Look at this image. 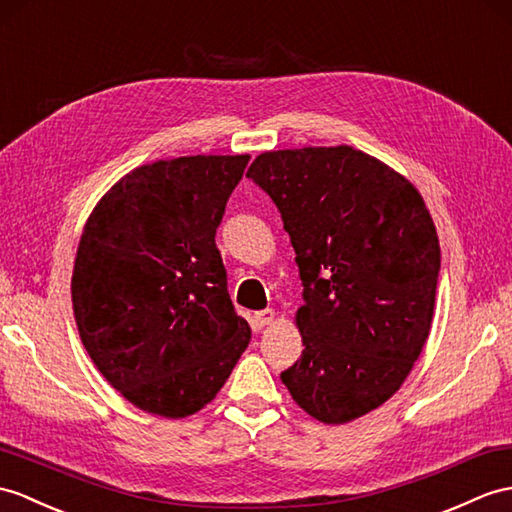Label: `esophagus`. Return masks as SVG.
<instances>
[{
	"instance_id": "esophagus-1",
	"label": "esophagus",
	"mask_w": 512,
	"mask_h": 512,
	"mask_svg": "<svg viewBox=\"0 0 512 512\" xmlns=\"http://www.w3.org/2000/svg\"><path fill=\"white\" fill-rule=\"evenodd\" d=\"M272 320H275V312H272V310H261V312H255V314H253V323H255L259 329L270 325Z\"/></svg>"
}]
</instances>
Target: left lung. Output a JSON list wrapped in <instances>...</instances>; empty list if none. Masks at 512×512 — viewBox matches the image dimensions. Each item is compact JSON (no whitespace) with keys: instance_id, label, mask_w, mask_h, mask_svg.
I'll return each mask as SVG.
<instances>
[{"instance_id":"left-lung-1","label":"left lung","mask_w":512,"mask_h":512,"mask_svg":"<svg viewBox=\"0 0 512 512\" xmlns=\"http://www.w3.org/2000/svg\"><path fill=\"white\" fill-rule=\"evenodd\" d=\"M248 178L275 202L303 281V353L281 382L340 425L388 401L430 336L441 246L408 178L351 146L272 150Z\"/></svg>"}]
</instances>
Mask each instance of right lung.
I'll return each instance as SVG.
<instances>
[{"label": "right lung", "mask_w": 512, "mask_h": 512, "mask_svg": "<svg viewBox=\"0 0 512 512\" xmlns=\"http://www.w3.org/2000/svg\"><path fill=\"white\" fill-rule=\"evenodd\" d=\"M248 154L178 157L126 174L82 231L71 303L93 364L150 414L205 408L251 340L216 246Z\"/></svg>", "instance_id": "obj_1"}]
</instances>
